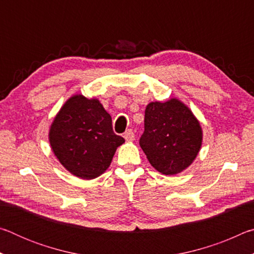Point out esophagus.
Segmentation results:
<instances>
[{"instance_id":"34e87169","label":"esophagus","mask_w":254,"mask_h":254,"mask_svg":"<svg viewBox=\"0 0 254 254\" xmlns=\"http://www.w3.org/2000/svg\"><path fill=\"white\" fill-rule=\"evenodd\" d=\"M123 136H124V139L128 141V142H131V141L134 140V133H133L131 128H128V130L126 133H124Z\"/></svg>"}]
</instances>
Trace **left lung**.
Segmentation results:
<instances>
[{
  "instance_id": "left-lung-1",
  "label": "left lung",
  "mask_w": 254,
  "mask_h": 254,
  "mask_svg": "<svg viewBox=\"0 0 254 254\" xmlns=\"http://www.w3.org/2000/svg\"><path fill=\"white\" fill-rule=\"evenodd\" d=\"M201 140L198 120L177 98L147 105L140 147L159 173L169 176L182 173L195 160Z\"/></svg>"
}]
</instances>
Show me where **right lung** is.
Masks as SVG:
<instances>
[{"instance_id":"add662e5","label":"right lung","mask_w":254,"mask_h":254,"mask_svg":"<svg viewBox=\"0 0 254 254\" xmlns=\"http://www.w3.org/2000/svg\"><path fill=\"white\" fill-rule=\"evenodd\" d=\"M49 141L55 156L69 173L94 179L109 168L124 139L114 133L111 115L100 101L74 95L56 115Z\"/></svg>"}]
</instances>
